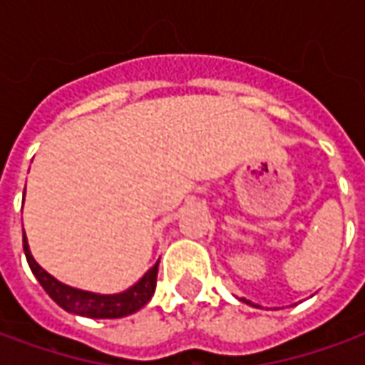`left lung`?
Wrapping results in <instances>:
<instances>
[{
	"label": "left lung",
	"instance_id": "8db88e82",
	"mask_svg": "<svg viewBox=\"0 0 365 365\" xmlns=\"http://www.w3.org/2000/svg\"><path fill=\"white\" fill-rule=\"evenodd\" d=\"M242 299H244V302H247V299H245V297H242ZM247 304H250V302H247Z\"/></svg>",
	"mask_w": 365,
	"mask_h": 365
}]
</instances>
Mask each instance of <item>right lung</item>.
<instances>
[{"label":"right lung","instance_id":"right-lung-1","mask_svg":"<svg viewBox=\"0 0 365 365\" xmlns=\"http://www.w3.org/2000/svg\"><path fill=\"white\" fill-rule=\"evenodd\" d=\"M24 195H26V192H24ZM24 252H26L27 264L31 267L34 276L37 277L41 287L46 289L47 296L51 297L59 307H63L66 312L76 314V316H83V318L113 319L135 314L138 309H141L150 302L153 292H155V284H158V266H160V262H155V266H151L133 286L123 289L120 294L86 292V289H79V287L68 286V284L56 279L51 274H47L29 252L26 232H24Z\"/></svg>","mask_w":365,"mask_h":365}]
</instances>
